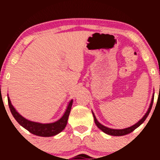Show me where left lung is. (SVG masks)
<instances>
[{
	"label": "left lung",
	"instance_id": "8db88e82",
	"mask_svg": "<svg viewBox=\"0 0 160 160\" xmlns=\"http://www.w3.org/2000/svg\"><path fill=\"white\" fill-rule=\"evenodd\" d=\"M153 98H154V96L153 95V98H152V100H151V103H150V107H149V108H148V112L145 113V115L142 117V119H141V120H139L137 123L133 125L132 126H130V127H128L126 128H123V129H113V128H108V127H106V126H103L102 124H101L100 122L97 120L96 117H95V114L93 113V112H92L93 117H94V120H95V123L96 124V126H98V128H100L102 131H103L104 133L108 134V135H113V136H122V135H127V134L131 133L132 132H133L134 130L135 129V128L138 127V126H140L144 122V120H146V118L148 117V116L149 115L150 112V111H151L152 105H153Z\"/></svg>",
	"mask_w": 160,
	"mask_h": 160
}]
</instances>
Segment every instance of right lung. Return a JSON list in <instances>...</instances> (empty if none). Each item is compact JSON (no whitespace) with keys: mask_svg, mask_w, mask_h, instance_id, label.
I'll return each instance as SVG.
<instances>
[{"mask_svg":"<svg viewBox=\"0 0 160 160\" xmlns=\"http://www.w3.org/2000/svg\"><path fill=\"white\" fill-rule=\"evenodd\" d=\"M72 104L73 100H71L69 102L64 115L58 120H57L54 122H51V123H40V122H32V121L28 120L27 119L24 118L22 116L20 115L16 111L13 106L12 105L10 98L8 97L9 108H10L11 113H12L14 118L16 119V120L23 128H25L28 131L30 132L31 133L41 137L54 136V135H57V134L61 132L62 130L65 128L66 125H67Z\"/></svg>","mask_w":160,"mask_h":160,"instance_id":"1","label":"right lung"}]
</instances>
